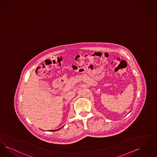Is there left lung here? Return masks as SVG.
Here are the masks:
<instances>
[{
    "mask_svg": "<svg viewBox=\"0 0 157 157\" xmlns=\"http://www.w3.org/2000/svg\"><path fill=\"white\" fill-rule=\"evenodd\" d=\"M129 113H130V112H129Z\"/></svg>",
    "mask_w": 157,
    "mask_h": 157,
    "instance_id": "left-lung-1",
    "label": "left lung"
}]
</instances>
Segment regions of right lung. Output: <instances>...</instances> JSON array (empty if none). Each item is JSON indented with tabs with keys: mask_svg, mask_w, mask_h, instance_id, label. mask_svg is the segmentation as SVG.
<instances>
[{
	"mask_svg": "<svg viewBox=\"0 0 157 157\" xmlns=\"http://www.w3.org/2000/svg\"><path fill=\"white\" fill-rule=\"evenodd\" d=\"M64 126H63L62 128H60L59 129H56V130H50V132L51 131V132H56V131H57V130H59L61 129H62L63 128Z\"/></svg>",
	"mask_w": 157,
	"mask_h": 157,
	"instance_id": "add662e5",
	"label": "right lung"
}]
</instances>
